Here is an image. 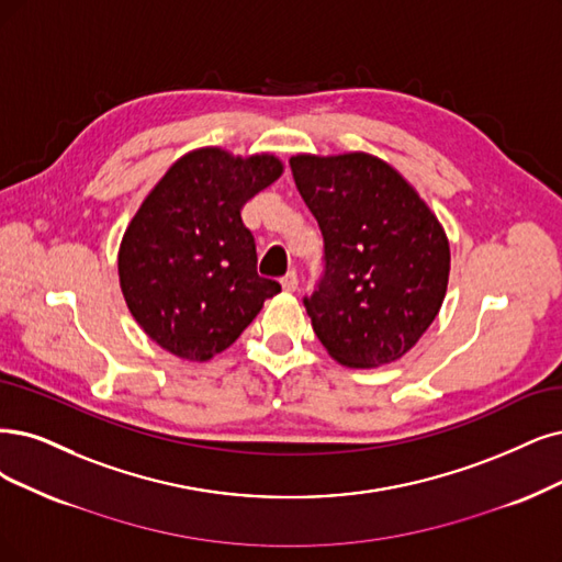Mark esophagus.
Wrapping results in <instances>:
<instances>
[{
  "mask_svg": "<svg viewBox=\"0 0 562 562\" xmlns=\"http://www.w3.org/2000/svg\"><path fill=\"white\" fill-rule=\"evenodd\" d=\"M282 289H284V292H296V289H299V276L294 273V270L282 278Z\"/></svg>",
  "mask_w": 562,
  "mask_h": 562,
  "instance_id": "1",
  "label": "esophagus"
}]
</instances>
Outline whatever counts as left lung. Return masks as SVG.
I'll return each instance as SVG.
<instances>
[{
  "label": "left lung",
  "mask_w": 562,
  "mask_h": 562,
  "mask_svg": "<svg viewBox=\"0 0 562 562\" xmlns=\"http://www.w3.org/2000/svg\"><path fill=\"white\" fill-rule=\"evenodd\" d=\"M299 192L324 236V278L305 310L347 368L398 361L438 317L449 240L419 192L368 153L294 155Z\"/></svg>",
  "instance_id": "obj_1"
}]
</instances>
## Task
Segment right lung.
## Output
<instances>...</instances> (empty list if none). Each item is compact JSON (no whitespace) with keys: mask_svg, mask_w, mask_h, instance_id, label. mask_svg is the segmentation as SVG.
<instances>
[{"mask_svg":"<svg viewBox=\"0 0 562 562\" xmlns=\"http://www.w3.org/2000/svg\"><path fill=\"white\" fill-rule=\"evenodd\" d=\"M282 171L276 155L236 157L207 145L182 155L143 199L120 243L117 276L132 317L161 349L213 359L280 294L257 273L240 211Z\"/></svg>","mask_w":562,"mask_h":562,"instance_id":"right-lung-1","label":"right lung"}]
</instances>
